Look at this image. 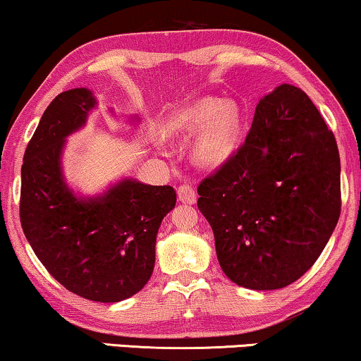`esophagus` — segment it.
Listing matches in <instances>:
<instances>
[{
	"label": "esophagus",
	"instance_id": "34e87169",
	"mask_svg": "<svg viewBox=\"0 0 361 361\" xmlns=\"http://www.w3.org/2000/svg\"><path fill=\"white\" fill-rule=\"evenodd\" d=\"M177 195H179L182 204H195L197 200L195 187H192L190 184H180L179 189H177Z\"/></svg>",
	"mask_w": 361,
	"mask_h": 361
}]
</instances>
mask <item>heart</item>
I'll return each mask as SVG.
<instances>
[{
    "mask_svg": "<svg viewBox=\"0 0 361 361\" xmlns=\"http://www.w3.org/2000/svg\"><path fill=\"white\" fill-rule=\"evenodd\" d=\"M202 130L194 145V157L202 166H216L233 151L238 140L241 116L231 103L204 98L177 113L167 125L169 135H190Z\"/></svg>",
    "mask_w": 361,
    "mask_h": 361,
    "instance_id": "b5f03b06",
    "label": "heart"
}]
</instances>
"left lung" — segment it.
Instances as JSON below:
<instances>
[{"label":"left lung","instance_id":"1","mask_svg":"<svg viewBox=\"0 0 361 361\" xmlns=\"http://www.w3.org/2000/svg\"><path fill=\"white\" fill-rule=\"evenodd\" d=\"M197 192L224 273L248 289L286 288L312 268L338 221L337 141L312 100L283 83Z\"/></svg>","mask_w":361,"mask_h":361}]
</instances>
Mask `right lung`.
<instances>
[{"label":"right lung","mask_w":361,"mask_h":361,"mask_svg":"<svg viewBox=\"0 0 361 361\" xmlns=\"http://www.w3.org/2000/svg\"><path fill=\"white\" fill-rule=\"evenodd\" d=\"M95 106L87 88L59 93L24 152L19 216L24 235L54 279L80 298L120 302L145 288L156 235L176 205L171 185L125 179L97 199H77L63 182L66 136Z\"/></svg>","instance_id":"1"}]
</instances>
